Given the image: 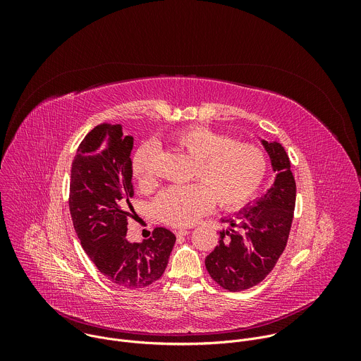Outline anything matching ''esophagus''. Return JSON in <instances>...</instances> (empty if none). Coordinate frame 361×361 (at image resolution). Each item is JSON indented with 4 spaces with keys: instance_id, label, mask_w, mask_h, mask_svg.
<instances>
[{
    "instance_id": "esophagus-1",
    "label": "esophagus",
    "mask_w": 361,
    "mask_h": 361,
    "mask_svg": "<svg viewBox=\"0 0 361 361\" xmlns=\"http://www.w3.org/2000/svg\"><path fill=\"white\" fill-rule=\"evenodd\" d=\"M187 234H190V230H187V228H181V230H178V231L176 233L177 237H184V235H187Z\"/></svg>"
}]
</instances>
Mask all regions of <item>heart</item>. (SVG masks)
Instances as JSON below:
<instances>
[{
  "label": "heart",
  "mask_w": 361,
  "mask_h": 361,
  "mask_svg": "<svg viewBox=\"0 0 361 361\" xmlns=\"http://www.w3.org/2000/svg\"><path fill=\"white\" fill-rule=\"evenodd\" d=\"M171 144L192 159L190 180L197 181L164 190L154 202V213L166 224L188 227L213 207L234 210L260 188L267 173L266 152L252 142L204 126L187 127L170 138ZM154 148L141 145L133 157L131 171L142 188L156 185Z\"/></svg>",
  "instance_id": "obj_1"
}]
</instances>
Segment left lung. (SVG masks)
I'll list each match as a JSON object with an SVG mask.
<instances>
[{
  "label": "left lung",
  "mask_w": 361,
  "mask_h": 361,
  "mask_svg": "<svg viewBox=\"0 0 361 361\" xmlns=\"http://www.w3.org/2000/svg\"><path fill=\"white\" fill-rule=\"evenodd\" d=\"M277 177L267 194L220 231L219 245L205 259L212 279L228 291H243L262 283L283 254L295 207V181L290 160L280 142L263 141Z\"/></svg>",
  "instance_id": "1"
}]
</instances>
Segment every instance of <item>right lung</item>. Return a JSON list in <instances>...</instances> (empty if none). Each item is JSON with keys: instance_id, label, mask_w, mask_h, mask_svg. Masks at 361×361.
Instances as JSON below:
<instances>
[{"instance_id": "1", "label": "right lung", "mask_w": 361, "mask_h": 361, "mask_svg": "<svg viewBox=\"0 0 361 361\" xmlns=\"http://www.w3.org/2000/svg\"><path fill=\"white\" fill-rule=\"evenodd\" d=\"M133 137L121 126L102 123L80 142L71 166L70 213L91 262L111 283L138 290L166 271L176 235L156 227L142 243H128L133 217Z\"/></svg>"}]
</instances>
